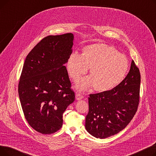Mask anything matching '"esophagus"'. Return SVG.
Listing matches in <instances>:
<instances>
[{"label":"esophagus","instance_id":"obj_1","mask_svg":"<svg viewBox=\"0 0 156 156\" xmlns=\"http://www.w3.org/2000/svg\"><path fill=\"white\" fill-rule=\"evenodd\" d=\"M83 98V96L82 94H81V93H80V92L76 93V100H81V99H82Z\"/></svg>","mask_w":156,"mask_h":156}]
</instances>
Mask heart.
<instances>
[{
    "instance_id": "b5f03b06",
    "label": "heart",
    "mask_w": 156,
    "mask_h": 156,
    "mask_svg": "<svg viewBox=\"0 0 156 156\" xmlns=\"http://www.w3.org/2000/svg\"><path fill=\"white\" fill-rule=\"evenodd\" d=\"M88 68L91 76L81 80L78 88L84 90L94 86L97 90L104 92L121 82L128 71V62L124 55L104 44L88 45L81 55L74 52L69 55L67 69L75 81L85 75Z\"/></svg>"
}]
</instances>
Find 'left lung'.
Masks as SVG:
<instances>
[{"instance_id":"1","label":"left lung","mask_w":156,"mask_h":156,"mask_svg":"<svg viewBox=\"0 0 156 156\" xmlns=\"http://www.w3.org/2000/svg\"><path fill=\"white\" fill-rule=\"evenodd\" d=\"M140 73L133 60L129 73L112 90L88 97L89 110L85 128L96 138H105L118 133L131 121L140 101Z\"/></svg>"}]
</instances>
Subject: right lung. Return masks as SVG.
Returning <instances> with one entry per match:
<instances>
[{
	"label": "right lung",
	"instance_id": "1",
	"mask_svg": "<svg viewBox=\"0 0 156 156\" xmlns=\"http://www.w3.org/2000/svg\"><path fill=\"white\" fill-rule=\"evenodd\" d=\"M71 33L49 35L26 57L18 85L22 109L37 132L51 134L61 129L62 114L75 99L64 64L72 53Z\"/></svg>",
	"mask_w": 156,
	"mask_h": 156
}]
</instances>
